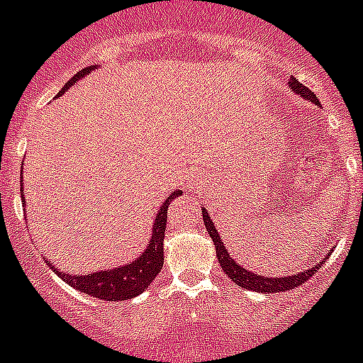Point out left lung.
Listing matches in <instances>:
<instances>
[{
  "label": "left lung",
  "instance_id": "left-lung-1",
  "mask_svg": "<svg viewBox=\"0 0 363 363\" xmlns=\"http://www.w3.org/2000/svg\"><path fill=\"white\" fill-rule=\"evenodd\" d=\"M289 84H291V87L298 94H301V96H305V99H308V100H313L314 104H320V100L316 99V94L308 89V87H305L303 84H299L296 78H292ZM203 219H204V226H206L208 234H210L213 245H216L217 259H219V263H220V269L225 270L226 276H228L230 279L235 283V285L242 286V289H248V291L269 292V294H270V292L291 291V289H294V286L303 285L307 279H311V277L314 276V272H318V269H320L321 264L325 263V261H321V263L314 264L313 269L303 270V272H298V274H294V276H285V277L257 276V274L250 272V270L242 269L241 264L235 263V261L230 257V254L226 252L225 245H223V241H220L219 232L216 230V226H213L212 220H210V216H208L206 210H203ZM325 259H327V257H325Z\"/></svg>",
  "mask_w": 363,
  "mask_h": 363
}]
</instances>
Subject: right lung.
<instances>
[{"label": "right lung", "mask_w": 363, "mask_h": 363, "mask_svg": "<svg viewBox=\"0 0 363 363\" xmlns=\"http://www.w3.org/2000/svg\"><path fill=\"white\" fill-rule=\"evenodd\" d=\"M93 65L82 69L80 72H77L71 80L62 87L60 91V96L65 93L71 86H74L80 78H84L86 74H89L93 71ZM23 186V182H21ZM182 191H173L168 199L164 201L162 206H160V212L157 213V219L153 223V234L150 239V247L144 250V254L140 257H137V261L133 263L121 267V269H109V270H99V272L89 274V276H71V274H65L62 270H58L56 267L50 264V269L55 270L64 281H67L69 285L74 286L77 291L86 292V294L93 296V298L104 299V301H124V299H131L135 296H138L140 292L150 285L153 279L157 277V274L160 272L164 263V232H166V220H168V206L172 203V199L179 197Z\"/></svg>", "instance_id": "obj_1"}]
</instances>
